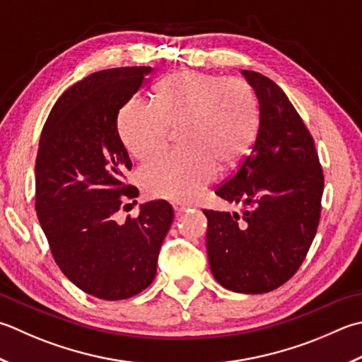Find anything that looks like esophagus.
Masks as SVG:
<instances>
[{
	"instance_id": "1",
	"label": "esophagus",
	"mask_w": 362,
	"mask_h": 362,
	"mask_svg": "<svg viewBox=\"0 0 362 362\" xmlns=\"http://www.w3.org/2000/svg\"><path fill=\"white\" fill-rule=\"evenodd\" d=\"M173 207H174V211H175V214H177V215H180L182 211H185V210L191 209V207H193V205H191V204H187V202H174Z\"/></svg>"
}]
</instances>
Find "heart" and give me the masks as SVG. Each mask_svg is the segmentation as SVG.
<instances>
[{"instance_id":"heart-1","label":"heart","mask_w":362,"mask_h":362,"mask_svg":"<svg viewBox=\"0 0 362 362\" xmlns=\"http://www.w3.org/2000/svg\"><path fill=\"white\" fill-rule=\"evenodd\" d=\"M155 105L127 102L117 117L119 136L133 157L153 158L180 127L185 151L148 163L139 180L152 197L193 199L215 179L218 165L235 166L256 141L260 105L256 90L242 78H223L201 70H179L153 90Z\"/></svg>"}]
</instances>
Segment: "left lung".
Returning <instances> with one entry per match:
<instances>
[{
  "mask_svg": "<svg viewBox=\"0 0 362 362\" xmlns=\"http://www.w3.org/2000/svg\"><path fill=\"white\" fill-rule=\"evenodd\" d=\"M256 90L260 125L237 173L215 193L242 215L204 210L214 278L237 293H267L298 270L315 237L323 171L314 139L278 84L242 70Z\"/></svg>",
  "mask_w": 362,
  "mask_h": 362,
  "instance_id": "obj_1",
  "label": "left lung"
}]
</instances>
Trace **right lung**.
Here are the masks:
<instances>
[{"label":"right lung","mask_w":362,"mask_h":362,"mask_svg":"<svg viewBox=\"0 0 362 362\" xmlns=\"http://www.w3.org/2000/svg\"><path fill=\"white\" fill-rule=\"evenodd\" d=\"M152 67L102 70L54 103L35 158V211L56 264L95 298L138 295L157 274L160 247L174 219L166 201L146 202L136 218L116 211L138 189L125 185L132 161L117 132L119 110Z\"/></svg>","instance_id":"right-lung-1"}]
</instances>
